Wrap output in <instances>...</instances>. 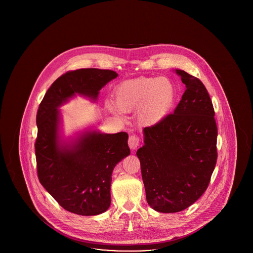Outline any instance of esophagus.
<instances>
[{"label": "esophagus", "mask_w": 253, "mask_h": 253, "mask_svg": "<svg viewBox=\"0 0 253 253\" xmlns=\"http://www.w3.org/2000/svg\"><path fill=\"white\" fill-rule=\"evenodd\" d=\"M139 143H140V138H139V136H138V135H136V134H132V135H130V136H129L128 144H129V147H130L132 150L136 149V148L138 147Z\"/></svg>", "instance_id": "34e87169"}]
</instances>
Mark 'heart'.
<instances>
[{"label":"heart","instance_id":"1","mask_svg":"<svg viewBox=\"0 0 253 253\" xmlns=\"http://www.w3.org/2000/svg\"><path fill=\"white\" fill-rule=\"evenodd\" d=\"M174 87L166 78L140 77L124 82L116 88L114 97L117 106L122 112L136 109L137 119L146 126H153L163 121L174 101ZM109 110L116 112L111 103Z\"/></svg>","mask_w":253,"mask_h":253}]
</instances>
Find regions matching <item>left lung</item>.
<instances>
[{
    "mask_svg": "<svg viewBox=\"0 0 253 253\" xmlns=\"http://www.w3.org/2000/svg\"><path fill=\"white\" fill-rule=\"evenodd\" d=\"M186 86L178 105L159 123L145 127L136 156L148 204L159 212H178L207 190L217 160L214 109L202 82L175 69Z\"/></svg>",
    "mask_w": 253,
    "mask_h": 253,
    "instance_id": "8db88e82",
    "label": "left lung"
}]
</instances>
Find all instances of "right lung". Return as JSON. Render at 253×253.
Instances as JSON below:
<instances>
[{"mask_svg": "<svg viewBox=\"0 0 253 253\" xmlns=\"http://www.w3.org/2000/svg\"><path fill=\"white\" fill-rule=\"evenodd\" d=\"M112 70L84 68L61 75L50 86L37 113V173L41 184L66 211L96 215L111 204L115 166L130 155L127 132L84 134L72 146L59 145L58 107L76 94L96 99L98 91L116 79Z\"/></svg>", "mask_w": 253, "mask_h": 253, "instance_id": "right-lung-1", "label": "right lung"}]
</instances>
